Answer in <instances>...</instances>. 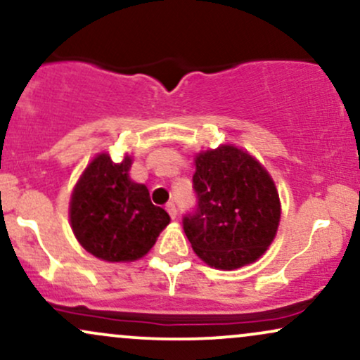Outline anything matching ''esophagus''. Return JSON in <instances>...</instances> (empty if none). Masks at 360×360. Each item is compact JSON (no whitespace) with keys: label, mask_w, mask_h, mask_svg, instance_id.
Returning a JSON list of instances; mask_svg holds the SVG:
<instances>
[{"label":"esophagus","mask_w":360,"mask_h":360,"mask_svg":"<svg viewBox=\"0 0 360 360\" xmlns=\"http://www.w3.org/2000/svg\"><path fill=\"white\" fill-rule=\"evenodd\" d=\"M166 210H167L169 217H171V218H172V220H174V218H176V214H177L176 205H174V203H172V201H171V203H167V205H166Z\"/></svg>","instance_id":"1"}]
</instances>
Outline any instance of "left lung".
I'll return each mask as SVG.
<instances>
[{
	"instance_id": "1",
	"label": "left lung",
	"mask_w": 360,
	"mask_h": 360,
	"mask_svg": "<svg viewBox=\"0 0 360 360\" xmlns=\"http://www.w3.org/2000/svg\"><path fill=\"white\" fill-rule=\"evenodd\" d=\"M196 206L183 217L193 250L208 266L232 271L254 262L278 232L279 194L254 157L233 146L196 155Z\"/></svg>"
}]
</instances>
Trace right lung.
I'll list each match as a JSON object with an SVG mask.
<instances>
[{
	"mask_svg": "<svg viewBox=\"0 0 360 360\" xmlns=\"http://www.w3.org/2000/svg\"><path fill=\"white\" fill-rule=\"evenodd\" d=\"M131 159L120 162L100 154L86 167L71 198V225L76 238L94 257L108 262L137 260L152 249L171 221L152 205L143 184L130 179Z\"/></svg>",
	"mask_w": 360,
	"mask_h": 360,
	"instance_id": "add662e5",
	"label": "right lung"
}]
</instances>
